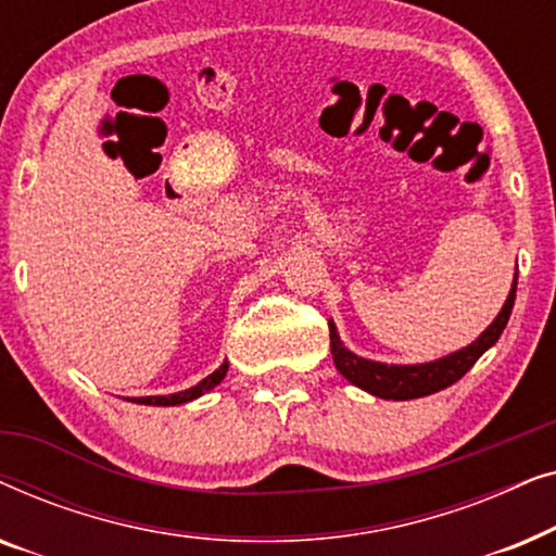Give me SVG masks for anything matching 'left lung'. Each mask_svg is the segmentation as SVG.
I'll list each match as a JSON object with an SVG mask.
<instances>
[{"instance_id": "left-lung-1", "label": "left lung", "mask_w": 556, "mask_h": 556, "mask_svg": "<svg viewBox=\"0 0 556 556\" xmlns=\"http://www.w3.org/2000/svg\"><path fill=\"white\" fill-rule=\"evenodd\" d=\"M514 299L516 280L504 308H501V314L496 316V321H493L473 344L460 349V352H455L451 356H443V359L438 362L413 364V367H397V364H379L362 359V356H356L349 352V349L341 346L337 329H333V324H329L333 364H337V369L349 379V382L384 400H415L425 397V394L440 392L445 390V387H451L453 382H458V379L478 362V356H481L485 349L496 344L501 331L506 329L508 316H511Z\"/></svg>"}]
</instances>
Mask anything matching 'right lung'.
I'll list each match as a JSON object with an SVG mask.
<instances>
[{"instance_id": "1", "label": "right lung", "mask_w": 556, "mask_h": 556, "mask_svg": "<svg viewBox=\"0 0 556 556\" xmlns=\"http://www.w3.org/2000/svg\"><path fill=\"white\" fill-rule=\"evenodd\" d=\"M225 375H227V362H225L223 367H219V369L212 371L210 377H204L200 384L189 387V390H185V392L166 394V397H139V400H134V402H141V405H181V402L197 400V397H200V394H204L207 390H212V387L223 382V377H225Z\"/></svg>"}]
</instances>
